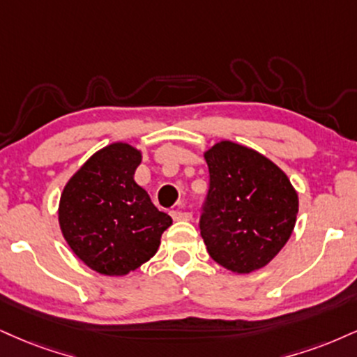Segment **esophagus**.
Here are the masks:
<instances>
[{
  "label": "esophagus",
  "mask_w": 357,
  "mask_h": 357,
  "mask_svg": "<svg viewBox=\"0 0 357 357\" xmlns=\"http://www.w3.org/2000/svg\"><path fill=\"white\" fill-rule=\"evenodd\" d=\"M171 216H173L174 221H190L192 214L190 211H181V209H173L171 211Z\"/></svg>",
  "instance_id": "esophagus-1"
}]
</instances>
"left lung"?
I'll return each instance as SVG.
<instances>
[{"label": "left lung", "instance_id": "8db88e82", "mask_svg": "<svg viewBox=\"0 0 357 357\" xmlns=\"http://www.w3.org/2000/svg\"><path fill=\"white\" fill-rule=\"evenodd\" d=\"M204 160L209 190L199 229L209 256L239 274L263 268L294 229V188L273 161L231 141L214 144Z\"/></svg>", "mask_w": 357, "mask_h": 357}]
</instances>
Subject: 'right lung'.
Here are the masks:
<instances>
[{"instance_id": "right-lung-1", "label": "right lung", "mask_w": 357, "mask_h": 357, "mask_svg": "<svg viewBox=\"0 0 357 357\" xmlns=\"http://www.w3.org/2000/svg\"><path fill=\"white\" fill-rule=\"evenodd\" d=\"M141 153L114 143L93 154L64 186L59 226L76 256L106 276H124L156 255L173 225L135 181Z\"/></svg>"}]
</instances>
